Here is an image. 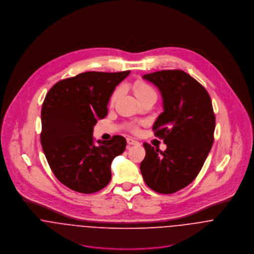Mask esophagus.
<instances>
[{
  "label": "esophagus",
  "mask_w": 254,
  "mask_h": 254,
  "mask_svg": "<svg viewBox=\"0 0 254 254\" xmlns=\"http://www.w3.org/2000/svg\"><path fill=\"white\" fill-rule=\"evenodd\" d=\"M127 144L128 145H140V143L136 140H134L133 138H128L127 139Z\"/></svg>",
  "instance_id": "obj_1"
}]
</instances>
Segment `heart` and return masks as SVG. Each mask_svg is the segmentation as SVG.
Returning <instances> with one entry per match:
<instances>
[{"label": "heart", "instance_id": "b5f03b06", "mask_svg": "<svg viewBox=\"0 0 254 254\" xmlns=\"http://www.w3.org/2000/svg\"><path fill=\"white\" fill-rule=\"evenodd\" d=\"M133 89H134V92H135V95L137 96V98L140 100V101H143L145 98L149 97V96H156V92L155 90L153 89V87L151 85H149L148 83H146L145 81H142V80H138L134 83L133 85ZM122 93V88L121 87H117L111 94L110 98H109V103L111 105H113L117 100L118 98L120 97ZM132 132H137L138 131V127L135 126V125H132L130 126L129 128Z\"/></svg>", "mask_w": 254, "mask_h": 254}]
</instances>
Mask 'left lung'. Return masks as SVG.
Instances as JSON below:
<instances>
[{
    "label": "left lung",
    "mask_w": 254,
    "mask_h": 254,
    "mask_svg": "<svg viewBox=\"0 0 254 254\" xmlns=\"http://www.w3.org/2000/svg\"><path fill=\"white\" fill-rule=\"evenodd\" d=\"M161 92L164 111L152 126L167 148L144 143L140 168L145 184L154 191L174 193L193 181L214 142L215 114L206 89L188 73L161 70L145 74Z\"/></svg>",
    "instance_id": "left-lung-1"
}]
</instances>
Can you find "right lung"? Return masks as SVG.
<instances>
[{
  "instance_id": "1",
  "label": "right lung",
  "mask_w": 254,
  "mask_h": 254,
  "mask_svg": "<svg viewBox=\"0 0 254 254\" xmlns=\"http://www.w3.org/2000/svg\"><path fill=\"white\" fill-rule=\"evenodd\" d=\"M129 73H80L59 81L47 93L40 140L53 173L70 190L93 193L110 181L111 161L125 150L126 140L115 135L95 145L93 128L108 115L112 92Z\"/></svg>"
}]
</instances>
